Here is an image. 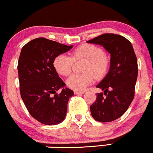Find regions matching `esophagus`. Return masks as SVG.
<instances>
[{
    "mask_svg": "<svg viewBox=\"0 0 153 153\" xmlns=\"http://www.w3.org/2000/svg\"><path fill=\"white\" fill-rule=\"evenodd\" d=\"M83 91H74V94L76 95H79V94H83Z\"/></svg>",
    "mask_w": 153,
    "mask_h": 153,
    "instance_id": "34e87169",
    "label": "esophagus"
}]
</instances>
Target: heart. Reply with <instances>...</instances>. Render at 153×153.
<instances>
[{"instance_id":"heart-1","label":"heart","mask_w":153,"mask_h":153,"mask_svg":"<svg viewBox=\"0 0 153 153\" xmlns=\"http://www.w3.org/2000/svg\"><path fill=\"white\" fill-rule=\"evenodd\" d=\"M84 60L82 74H74L67 79V86L73 90L82 91L95 79H101L109 69V60L101 47L92 44H84L77 47L71 56L60 54L54 59L53 66L59 74L68 76L71 74L75 61Z\"/></svg>"}]
</instances>
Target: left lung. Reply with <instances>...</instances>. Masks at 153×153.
<instances>
[{
  "label": "left lung",
  "instance_id": "left-lung-1",
  "mask_svg": "<svg viewBox=\"0 0 153 153\" xmlns=\"http://www.w3.org/2000/svg\"><path fill=\"white\" fill-rule=\"evenodd\" d=\"M87 42L102 45L111 53L110 70L96 86L104 92L97 93L90 110L96 121L112 122L124 115L135 96L138 73L136 55L131 42L118 34L104 33Z\"/></svg>",
  "mask_w": 153,
  "mask_h": 153
}]
</instances>
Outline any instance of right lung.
Returning <instances> with one entry per match:
<instances>
[{
  "mask_svg": "<svg viewBox=\"0 0 153 153\" xmlns=\"http://www.w3.org/2000/svg\"><path fill=\"white\" fill-rule=\"evenodd\" d=\"M73 47L45 38H38L22 48L18 62L22 100L29 113L46 125L65 120L67 104L74 91L64 88L65 83L53 66L54 59ZM63 88L60 94L56 91Z\"/></svg>",
  "mask_w": 153,
  "mask_h": 153,
  "instance_id": "right-lung-1",
  "label": "right lung"
}]
</instances>
